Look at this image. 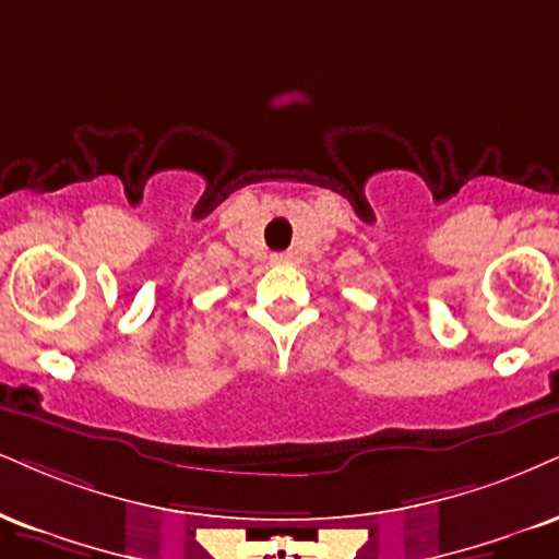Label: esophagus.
<instances>
[{
    "instance_id": "esophagus-1",
    "label": "esophagus",
    "mask_w": 559,
    "mask_h": 559,
    "mask_svg": "<svg viewBox=\"0 0 559 559\" xmlns=\"http://www.w3.org/2000/svg\"><path fill=\"white\" fill-rule=\"evenodd\" d=\"M273 262H275V265H288V262H292V254H286V252L273 254Z\"/></svg>"
}]
</instances>
